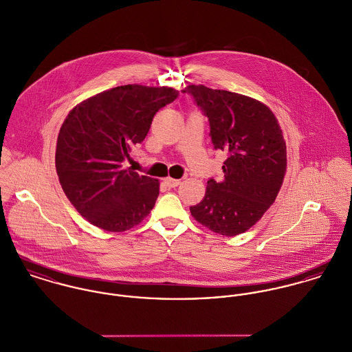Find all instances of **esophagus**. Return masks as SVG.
<instances>
[{
	"label": "esophagus",
	"mask_w": 352,
	"mask_h": 352,
	"mask_svg": "<svg viewBox=\"0 0 352 352\" xmlns=\"http://www.w3.org/2000/svg\"><path fill=\"white\" fill-rule=\"evenodd\" d=\"M164 182L169 188H175L180 184V180H176V179H172V177H166V179H164Z\"/></svg>",
	"instance_id": "34e87169"
}]
</instances>
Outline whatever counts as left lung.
<instances>
[{"instance_id": "left-lung-1", "label": "left lung", "mask_w": 352, "mask_h": 352, "mask_svg": "<svg viewBox=\"0 0 352 352\" xmlns=\"http://www.w3.org/2000/svg\"><path fill=\"white\" fill-rule=\"evenodd\" d=\"M182 92L191 95L208 118L214 149L228 153L223 179H210L204 198L190 211L218 234L244 233L282 187L287 154L280 126L265 104L248 96L204 85H188Z\"/></svg>"}]
</instances>
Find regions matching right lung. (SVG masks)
<instances>
[{
    "label": "right lung",
    "mask_w": 352,
    "mask_h": 352,
    "mask_svg": "<svg viewBox=\"0 0 352 352\" xmlns=\"http://www.w3.org/2000/svg\"><path fill=\"white\" fill-rule=\"evenodd\" d=\"M177 96L166 87L122 85L69 112L58 134L55 168L67 199L92 225L124 232L149 215L158 180L122 164L148 135L155 112Z\"/></svg>",
    "instance_id": "add662e5"
}]
</instances>
